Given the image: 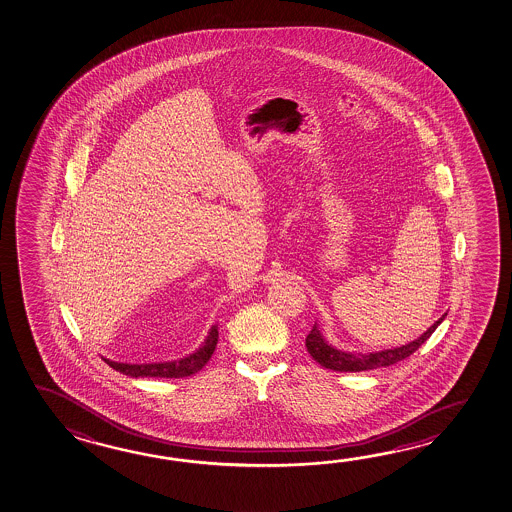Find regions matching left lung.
<instances>
[{
    "label": "left lung",
    "mask_w": 512,
    "mask_h": 512,
    "mask_svg": "<svg viewBox=\"0 0 512 512\" xmlns=\"http://www.w3.org/2000/svg\"><path fill=\"white\" fill-rule=\"evenodd\" d=\"M446 316V314H444ZM444 316L431 325L428 331L422 334L421 338L410 341L408 345L397 347V349L381 350V352H370V354H352V352H341L334 349L327 341L323 340L322 332L313 325L311 332L305 338V347L307 352L313 356L322 367L331 368L336 372H361V370H372L377 367H388L394 365L401 359L408 358L415 350L421 347L424 341L430 338L433 331L439 327V323L444 320Z\"/></svg>",
    "instance_id": "left-lung-1"
}]
</instances>
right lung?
<instances>
[{
    "label": "right lung",
    "instance_id": "add662e5",
    "mask_svg": "<svg viewBox=\"0 0 512 512\" xmlns=\"http://www.w3.org/2000/svg\"><path fill=\"white\" fill-rule=\"evenodd\" d=\"M217 327L214 325L203 347L190 354L189 358L180 359V361H169V363H149V365H127V363H117V361H109V367L115 368L118 372L131 377H187L190 374H196L198 370L207 365L208 359L212 358L217 345Z\"/></svg>",
    "mask_w": 512,
    "mask_h": 512
}]
</instances>
